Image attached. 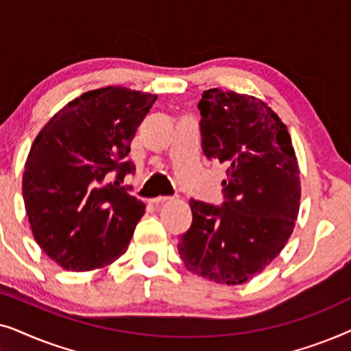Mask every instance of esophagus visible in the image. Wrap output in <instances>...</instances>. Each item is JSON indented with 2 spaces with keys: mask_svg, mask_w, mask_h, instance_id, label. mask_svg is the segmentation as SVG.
Here are the masks:
<instances>
[{
  "mask_svg": "<svg viewBox=\"0 0 351 351\" xmlns=\"http://www.w3.org/2000/svg\"><path fill=\"white\" fill-rule=\"evenodd\" d=\"M171 198L169 196H156V198H152L150 203L152 204H162V203H167Z\"/></svg>",
  "mask_w": 351,
  "mask_h": 351,
  "instance_id": "34e87169",
  "label": "esophagus"
}]
</instances>
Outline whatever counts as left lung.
Here are the masks:
<instances>
[{
    "label": "left lung",
    "mask_w": 351,
    "mask_h": 351,
    "mask_svg": "<svg viewBox=\"0 0 351 351\" xmlns=\"http://www.w3.org/2000/svg\"><path fill=\"white\" fill-rule=\"evenodd\" d=\"M198 108L204 155L227 166L225 201L190 199L193 222L177 249L195 275L243 285L291 238L300 208L299 162L286 124L263 100L214 88Z\"/></svg>",
    "instance_id": "1"
}]
</instances>
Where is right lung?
I'll list each match as a JSON object with an SVG mask.
<instances>
[{
	"label": "right lung",
	"mask_w": 351,
	"mask_h": 351,
	"mask_svg": "<svg viewBox=\"0 0 351 351\" xmlns=\"http://www.w3.org/2000/svg\"><path fill=\"white\" fill-rule=\"evenodd\" d=\"M158 97L121 86L81 94L38 134L22 193L32 233L46 256L71 271L107 267L126 252L145 204L119 189L138 124ZM117 180L108 184L109 172Z\"/></svg>",
	"instance_id": "add662e5"
}]
</instances>
